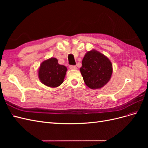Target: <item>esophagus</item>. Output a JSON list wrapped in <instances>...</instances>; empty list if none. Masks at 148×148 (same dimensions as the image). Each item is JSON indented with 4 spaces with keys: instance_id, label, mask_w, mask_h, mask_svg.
<instances>
[{
    "instance_id": "1",
    "label": "esophagus",
    "mask_w": 148,
    "mask_h": 148,
    "mask_svg": "<svg viewBox=\"0 0 148 148\" xmlns=\"http://www.w3.org/2000/svg\"><path fill=\"white\" fill-rule=\"evenodd\" d=\"M69 68L71 69V70H75V69H77V67L76 65H70L69 66Z\"/></svg>"
}]
</instances>
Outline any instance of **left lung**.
Returning <instances> with one entry per match:
<instances>
[{
	"mask_svg": "<svg viewBox=\"0 0 148 148\" xmlns=\"http://www.w3.org/2000/svg\"><path fill=\"white\" fill-rule=\"evenodd\" d=\"M80 71L87 86L93 89H99L109 81L112 65L108 58L93 50L84 56Z\"/></svg>",
	"mask_w": 148,
	"mask_h": 148,
	"instance_id": "8db88e82",
	"label": "left lung"
}]
</instances>
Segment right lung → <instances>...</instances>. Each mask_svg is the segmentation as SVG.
<instances>
[{"label":"right lung","mask_w":148,"mask_h":148,"mask_svg":"<svg viewBox=\"0 0 148 148\" xmlns=\"http://www.w3.org/2000/svg\"><path fill=\"white\" fill-rule=\"evenodd\" d=\"M66 70V67L59 65L57 59L51 58L41 64L38 75L43 84L49 87L55 88L63 83Z\"/></svg>","instance_id":"right-lung-1"}]
</instances>
